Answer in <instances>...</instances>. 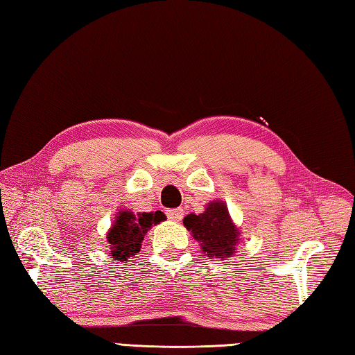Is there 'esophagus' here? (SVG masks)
<instances>
[{
    "mask_svg": "<svg viewBox=\"0 0 355 355\" xmlns=\"http://www.w3.org/2000/svg\"><path fill=\"white\" fill-rule=\"evenodd\" d=\"M183 215H184V212H183L182 207H178V209H169L168 211V217L172 221H180V220L183 218Z\"/></svg>",
    "mask_w": 355,
    "mask_h": 355,
    "instance_id": "1",
    "label": "esophagus"
}]
</instances>
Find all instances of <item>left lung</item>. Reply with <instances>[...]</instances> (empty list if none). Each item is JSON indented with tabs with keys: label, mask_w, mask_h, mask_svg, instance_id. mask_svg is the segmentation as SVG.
Segmentation results:
<instances>
[{
	"label": "left lung",
	"mask_w": 355,
	"mask_h": 355,
	"mask_svg": "<svg viewBox=\"0 0 355 355\" xmlns=\"http://www.w3.org/2000/svg\"><path fill=\"white\" fill-rule=\"evenodd\" d=\"M183 225L207 257L225 260L237 252L235 246L240 243L241 232L229 215L225 201L214 200L201 214L186 215Z\"/></svg>",
	"instance_id": "left-lung-1"
}]
</instances>
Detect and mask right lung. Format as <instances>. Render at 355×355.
<instances>
[{"instance_id": "1", "label": "right lung", "mask_w": 355, "mask_h": 355, "mask_svg": "<svg viewBox=\"0 0 355 355\" xmlns=\"http://www.w3.org/2000/svg\"><path fill=\"white\" fill-rule=\"evenodd\" d=\"M166 215L162 211L138 212L120 209L115 215L114 225L107 231V243L110 259L115 261H128L141 249L144 235L152 226L162 223Z\"/></svg>"}]
</instances>
